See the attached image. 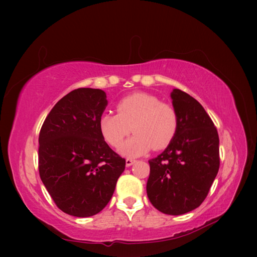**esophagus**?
I'll list each match as a JSON object with an SVG mask.
<instances>
[{"label": "esophagus", "instance_id": "1", "mask_svg": "<svg viewBox=\"0 0 257 257\" xmlns=\"http://www.w3.org/2000/svg\"><path fill=\"white\" fill-rule=\"evenodd\" d=\"M135 162H136L135 159H132V158H127V159H125V166L130 167V166H133Z\"/></svg>", "mask_w": 257, "mask_h": 257}]
</instances>
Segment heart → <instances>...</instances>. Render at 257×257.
<instances>
[{"instance_id":"b5f03b06","label":"heart","mask_w":257,"mask_h":257,"mask_svg":"<svg viewBox=\"0 0 257 257\" xmlns=\"http://www.w3.org/2000/svg\"><path fill=\"white\" fill-rule=\"evenodd\" d=\"M117 113L103 112L99 129L103 139L113 148L121 147L124 139L136 135L122 147L128 157H138L150 150L163 149L177 136L180 124L179 112L171 103L146 92H136L119 100Z\"/></svg>"}]
</instances>
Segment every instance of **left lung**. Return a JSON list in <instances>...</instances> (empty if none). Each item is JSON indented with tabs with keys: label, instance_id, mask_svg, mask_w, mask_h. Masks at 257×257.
Instances as JSON below:
<instances>
[{
	"label": "left lung",
	"instance_id": "8db88e82",
	"mask_svg": "<svg viewBox=\"0 0 257 257\" xmlns=\"http://www.w3.org/2000/svg\"><path fill=\"white\" fill-rule=\"evenodd\" d=\"M171 98L179 130L167 149L149 160L147 194L157 210L181 215L200 206L209 194L220 168V140L198 100L180 89H173Z\"/></svg>",
	"mask_w": 257,
	"mask_h": 257
}]
</instances>
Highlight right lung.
<instances>
[{"instance_id":"right-lung-1","label":"right lung","mask_w":257,"mask_h":257,"mask_svg":"<svg viewBox=\"0 0 257 257\" xmlns=\"http://www.w3.org/2000/svg\"><path fill=\"white\" fill-rule=\"evenodd\" d=\"M105 91L78 88L53 107L38 137V172L59 210L87 217L110 201L125 160L103 139Z\"/></svg>"}]
</instances>
